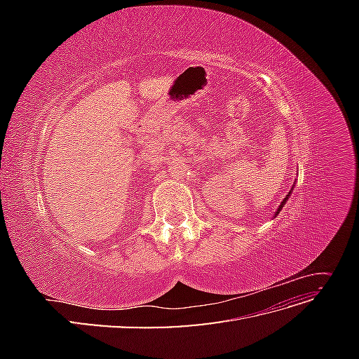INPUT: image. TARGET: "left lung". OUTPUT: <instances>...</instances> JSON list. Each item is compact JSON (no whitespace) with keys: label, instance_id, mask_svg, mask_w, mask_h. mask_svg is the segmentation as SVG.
<instances>
[{"label":"left lung","instance_id":"8db88e82","mask_svg":"<svg viewBox=\"0 0 359 359\" xmlns=\"http://www.w3.org/2000/svg\"><path fill=\"white\" fill-rule=\"evenodd\" d=\"M290 193H292V191H289V194H287V196H286V198H285V201H283V202H281V205H280V206H278V210H277V214H278V212H280V210H281V208H283V205H285V203H286V201H287V198H289V196H290Z\"/></svg>","mask_w":359,"mask_h":359}]
</instances>
